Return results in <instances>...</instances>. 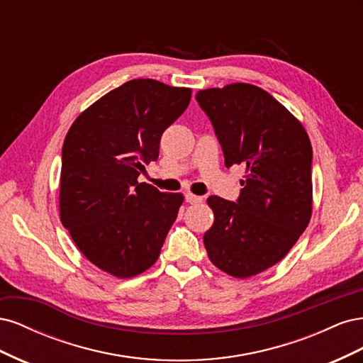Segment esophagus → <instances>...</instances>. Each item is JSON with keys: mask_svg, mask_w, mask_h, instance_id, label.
<instances>
[{"mask_svg": "<svg viewBox=\"0 0 363 363\" xmlns=\"http://www.w3.org/2000/svg\"><path fill=\"white\" fill-rule=\"evenodd\" d=\"M186 201L191 203V204H199L203 201V196H199V195H194L191 192L186 194Z\"/></svg>", "mask_w": 363, "mask_h": 363, "instance_id": "obj_1", "label": "esophagus"}]
</instances>
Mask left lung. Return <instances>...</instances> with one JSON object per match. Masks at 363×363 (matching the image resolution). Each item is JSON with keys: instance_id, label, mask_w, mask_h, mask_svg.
<instances>
[{"instance_id": "left-lung-1", "label": "left lung", "mask_w": 363, "mask_h": 363, "mask_svg": "<svg viewBox=\"0 0 363 363\" xmlns=\"http://www.w3.org/2000/svg\"><path fill=\"white\" fill-rule=\"evenodd\" d=\"M224 152L247 168L239 199H207L215 215L204 233L216 268L247 279L280 262L312 216V145L304 127L267 91L248 83L196 92Z\"/></svg>"}]
</instances>
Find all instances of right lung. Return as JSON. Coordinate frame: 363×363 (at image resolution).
I'll return each instance as SVG.
<instances>
[{
    "label": "right lung",
    "instance_id": "1",
    "mask_svg": "<svg viewBox=\"0 0 363 363\" xmlns=\"http://www.w3.org/2000/svg\"><path fill=\"white\" fill-rule=\"evenodd\" d=\"M192 91L138 79L116 87L74 121L62 148L60 221L95 267L130 279L155 265L183 203L139 183L159 157L167 130Z\"/></svg>",
    "mask_w": 363,
    "mask_h": 363
}]
</instances>
